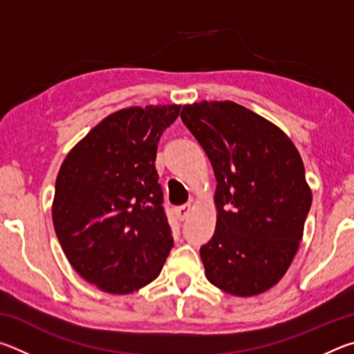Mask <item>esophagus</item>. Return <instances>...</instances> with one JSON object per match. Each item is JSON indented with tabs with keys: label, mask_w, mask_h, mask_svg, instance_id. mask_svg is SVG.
Segmentation results:
<instances>
[{
	"label": "esophagus",
	"mask_w": 354,
	"mask_h": 354,
	"mask_svg": "<svg viewBox=\"0 0 354 354\" xmlns=\"http://www.w3.org/2000/svg\"><path fill=\"white\" fill-rule=\"evenodd\" d=\"M190 212H192V206L190 205H183V206H179L176 209V217L181 221H184L185 218L189 217Z\"/></svg>",
	"instance_id": "34e87169"
}]
</instances>
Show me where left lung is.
Returning a JSON list of instances; mask_svg holds the SVG:
<instances>
[{
  "mask_svg": "<svg viewBox=\"0 0 354 354\" xmlns=\"http://www.w3.org/2000/svg\"><path fill=\"white\" fill-rule=\"evenodd\" d=\"M183 123L211 160L217 225L200 248L209 283L253 297L284 277L303 239L313 194L283 131L232 101L185 104Z\"/></svg>",
  "mask_w": 354,
  "mask_h": 354,
  "instance_id": "8db88e82",
  "label": "left lung"
}]
</instances>
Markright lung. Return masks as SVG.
I'll return each instance as SVG.
<instances>
[{"label": "right lung", "instance_id": "1", "mask_svg": "<svg viewBox=\"0 0 354 354\" xmlns=\"http://www.w3.org/2000/svg\"><path fill=\"white\" fill-rule=\"evenodd\" d=\"M181 106L127 107L67 154L56 178L53 223L71 267L107 293L159 277L173 247L154 160Z\"/></svg>", "mask_w": 354, "mask_h": 354}]
</instances>
